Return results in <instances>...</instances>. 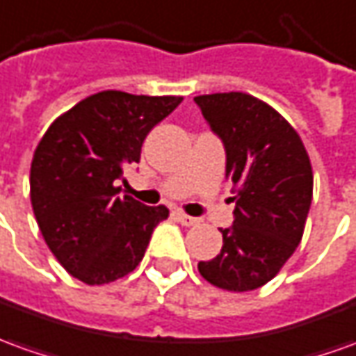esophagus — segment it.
<instances>
[{"label":"esophagus","mask_w":356,"mask_h":356,"mask_svg":"<svg viewBox=\"0 0 356 356\" xmlns=\"http://www.w3.org/2000/svg\"><path fill=\"white\" fill-rule=\"evenodd\" d=\"M176 219L180 220L184 227H195V225H200V219L190 217V215H186V213H182V211H176Z\"/></svg>","instance_id":"34e87169"}]
</instances>
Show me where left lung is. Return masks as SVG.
<instances>
[{"label":"left lung","mask_w":356,"mask_h":356,"mask_svg":"<svg viewBox=\"0 0 356 356\" xmlns=\"http://www.w3.org/2000/svg\"><path fill=\"white\" fill-rule=\"evenodd\" d=\"M203 118L227 151L234 184V222L222 248L197 269L211 285L244 293L264 286L293 256L312 203V166L295 127L246 92L195 97Z\"/></svg>","instance_id":"obj_1"}]
</instances>
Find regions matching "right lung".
<instances>
[{
    "label": "right lung",
    "instance_id": "1",
    "mask_svg": "<svg viewBox=\"0 0 356 356\" xmlns=\"http://www.w3.org/2000/svg\"><path fill=\"white\" fill-rule=\"evenodd\" d=\"M182 97L122 90L90 95L48 127L31 164V202L51 254L87 285L131 273L145 256L164 205L120 197L116 184L139 163L147 134Z\"/></svg>",
    "mask_w": 356,
    "mask_h": 356
}]
</instances>
